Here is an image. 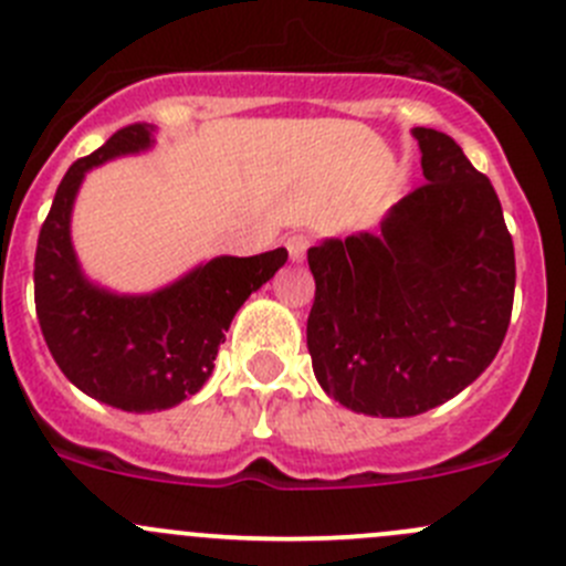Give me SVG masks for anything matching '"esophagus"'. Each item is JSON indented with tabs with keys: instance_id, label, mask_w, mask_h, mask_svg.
<instances>
[{
	"instance_id": "obj_1",
	"label": "esophagus",
	"mask_w": 566,
	"mask_h": 566,
	"mask_svg": "<svg viewBox=\"0 0 566 566\" xmlns=\"http://www.w3.org/2000/svg\"><path fill=\"white\" fill-rule=\"evenodd\" d=\"M284 245H287L290 262H295V265H298V262H304L306 249H310V238H306V234H290L287 243Z\"/></svg>"
}]
</instances>
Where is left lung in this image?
Segmentation results:
<instances>
[{"mask_svg": "<svg viewBox=\"0 0 566 566\" xmlns=\"http://www.w3.org/2000/svg\"><path fill=\"white\" fill-rule=\"evenodd\" d=\"M426 185L378 232L306 251L315 304L312 370L328 398L370 417H415L490 367L514 301V243L501 201L457 140L411 129Z\"/></svg>", "mask_w": 566, "mask_h": 566, "instance_id": "obj_1", "label": "left lung"}]
</instances>
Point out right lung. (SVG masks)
Wrapping results in <instances>:
<instances>
[{"instance_id": "add662e5", "label": "right lung", "mask_w": 566, "mask_h": 566, "mask_svg": "<svg viewBox=\"0 0 566 566\" xmlns=\"http://www.w3.org/2000/svg\"><path fill=\"white\" fill-rule=\"evenodd\" d=\"M151 124L115 132L60 182L35 251V310L63 376L115 409L149 415L199 392L212 376L232 317L271 282L287 251L212 256L151 293H118L93 282L71 243L74 201L87 171L155 149Z\"/></svg>"}]
</instances>
